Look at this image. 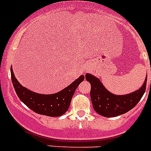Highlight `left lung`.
<instances>
[{
	"mask_svg": "<svg viewBox=\"0 0 151 151\" xmlns=\"http://www.w3.org/2000/svg\"><path fill=\"white\" fill-rule=\"evenodd\" d=\"M147 78L138 90L125 95H116L106 90L99 78L86 73L85 78L91 84L90 95L94 110L105 117H115L129 112L137 105L145 94Z\"/></svg>",
	"mask_w": 151,
	"mask_h": 151,
	"instance_id": "1",
	"label": "left lung"
}]
</instances>
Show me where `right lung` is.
<instances>
[{"instance_id": "obj_1", "label": "right lung", "mask_w": 151, "mask_h": 151, "mask_svg": "<svg viewBox=\"0 0 151 151\" xmlns=\"http://www.w3.org/2000/svg\"><path fill=\"white\" fill-rule=\"evenodd\" d=\"M10 73L13 87L19 100L35 113L52 117L60 116L67 111L76 89L85 79L82 75L60 91L53 94H41L23 87L17 81L12 67Z\"/></svg>"}]
</instances>
